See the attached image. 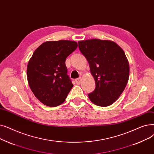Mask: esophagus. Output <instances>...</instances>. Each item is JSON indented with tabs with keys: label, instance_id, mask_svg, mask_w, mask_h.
<instances>
[{
	"label": "esophagus",
	"instance_id": "esophagus-1",
	"mask_svg": "<svg viewBox=\"0 0 154 154\" xmlns=\"http://www.w3.org/2000/svg\"><path fill=\"white\" fill-rule=\"evenodd\" d=\"M75 82H76V84L79 85L80 83H82V78H78V79H75Z\"/></svg>",
	"mask_w": 154,
	"mask_h": 154
}]
</instances>
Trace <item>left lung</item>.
<instances>
[{"mask_svg": "<svg viewBox=\"0 0 154 154\" xmlns=\"http://www.w3.org/2000/svg\"><path fill=\"white\" fill-rule=\"evenodd\" d=\"M78 43L96 84L89 99L100 106L112 105L125 90L129 78V63L123 50L110 40L92 39Z\"/></svg>", "mask_w": 154, "mask_h": 154, "instance_id": "1", "label": "left lung"}]
</instances>
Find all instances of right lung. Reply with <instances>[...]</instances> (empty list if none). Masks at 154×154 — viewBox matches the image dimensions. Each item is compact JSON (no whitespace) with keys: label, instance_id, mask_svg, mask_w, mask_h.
Returning a JSON list of instances; mask_svg holds the SVG:
<instances>
[{"label":"right lung","instance_id":"right-lung-1","mask_svg":"<svg viewBox=\"0 0 154 154\" xmlns=\"http://www.w3.org/2000/svg\"><path fill=\"white\" fill-rule=\"evenodd\" d=\"M77 47L75 41H46L29 60L27 82L35 97L44 105L55 107L66 98L73 85L67 75L65 61Z\"/></svg>","mask_w":154,"mask_h":154}]
</instances>
